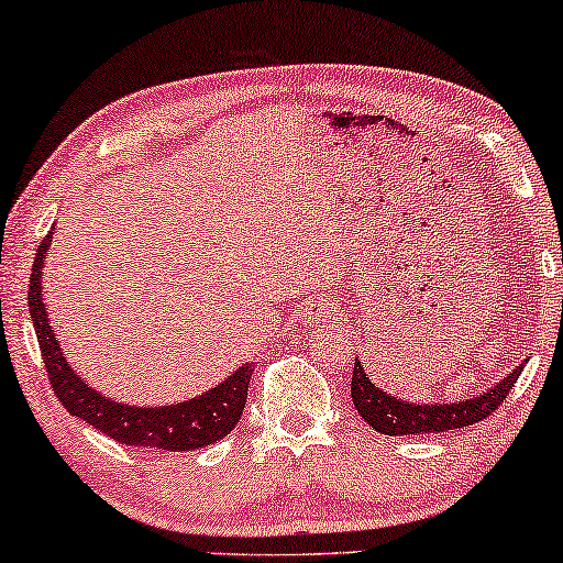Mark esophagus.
Returning a JSON list of instances; mask_svg holds the SVG:
<instances>
[{
	"label": "esophagus",
	"mask_w": 563,
	"mask_h": 563,
	"mask_svg": "<svg viewBox=\"0 0 563 563\" xmlns=\"http://www.w3.org/2000/svg\"><path fill=\"white\" fill-rule=\"evenodd\" d=\"M333 316H335L333 305H328V302H312V305H308V310H305V318H310V320H331Z\"/></svg>",
	"instance_id": "34e87169"
}]
</instances>
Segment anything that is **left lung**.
<instances>
[{
  "instance_id": "obj_1",
  "label": "left lung",
  "mask_w": 563,
  "mask_h": 563,
  "mask_svg": "<svg viewBox=\"0 0 563 563\" xmlns=\"http://www.w3.org/2000/svg\"><path fill=\"white\" fill-rule=\"evenodd\" d=\"M528 360H522L517 367L494 383L492 388L465 400H437V404H411L393 393L383 390L369 379L364 372V364L360 356L354 360V375H352V404L356 413L362 416L367 424L379 434L388 437H404V434H432V432H448V429H463L476 424V421L486 419L496 408L505 404L509 390L515 388L517 377Z\"/></svg>"
}]
</instances>
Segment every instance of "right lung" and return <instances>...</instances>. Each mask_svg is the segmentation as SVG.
<instances>
[{
	"label": "right lung",
	"mask_w": 563,
	"mask_h": 563,
	"mask_svg": "<svg viewBox=\"0 0 563 563\" xmlns=\"http://www.w3.org/2000/svg\"><path fill=\"white\" fill-rule=\"evenodd\" d=\"M51 238H54V230L43 238L38 253H35L27 308H31L35 335H38L43 364H46L48 379L62 406L71 416L100 429L111 440L134 444V448L186 452L207 448V444H214L222 437H228L235 429L240 416H243L253 362L238 367L228 379H222V383L201 393V396L170 406L119 404V400L108 398L106 393L87 385L85 377H79L71 369L62 346H58L56 333L51 331L46 302H43L41 295L43 261H46Z\"/></svg>",
	"instance_id": "add662e5"
}]
</instances>
